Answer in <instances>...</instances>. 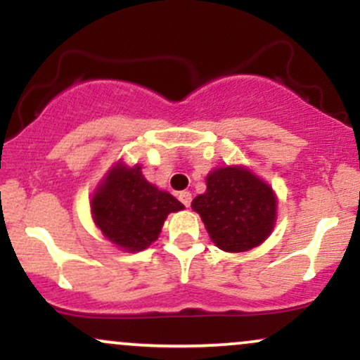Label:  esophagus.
Returning <instances> with one entry per match:
<instances>
[{"mask_svg": "<svg viewBox=\"0 0 360 360\" xmlns=\"http://www.w3.org/2000/svg\"><path fill=\"white\" fill-rule=\"evenodd\" d=\"M191 200H193V198H191V193H189V191H181L179 193V201L186 206V208H189V205H191Z\"/></svg>", "mask_w": 360, "mask_h": 360, "instance_id": "obj_1", "label": "esophagus"}]
</instances>
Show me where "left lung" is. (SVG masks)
<instances>
[{"label": "left lung", "instance_id": "left-lung-1", "mask_svg": "<svg viewBox=\"0 0 360 360\" xmlns=\"http://www.w3.org/2000/svg\"><path fill=\"white\" fill-rule=\"evenodd\" d=\"M191 206L218 249L245 252L271 235L278 201L271 186L249 169L230 166L206 176V193L194 198Z\"/></svg>", "mask_w": 360, "mask_h": 360}]
</instances>
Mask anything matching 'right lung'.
Here are the masks:
<instances>
[{"label":"right lung","instance_id":"add662e5","mask_svg":"<svg viewBox=\"0 0 360 360\" xmlns=\"http://www.w3.org/2000/svg\"><path fill=\"white\" fill-rule=\"evenodd\" d=\"M183 203L143 177L140 166L111 167L91 200V214L103 235L120 249L139 252L157 240L169 213Z\"/></svg>","mask_w":360,"mask_h":360}]
</instances>
